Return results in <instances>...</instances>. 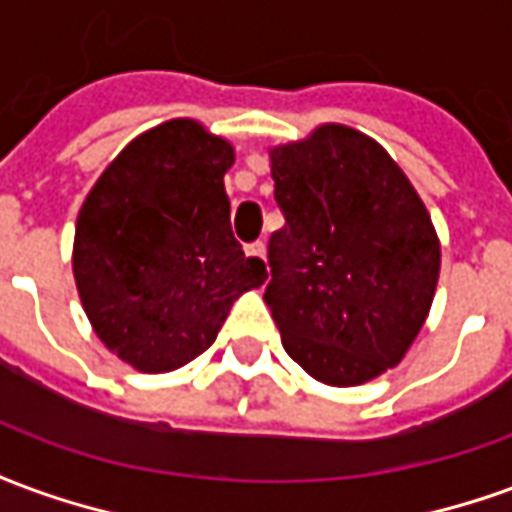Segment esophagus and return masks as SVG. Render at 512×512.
Here are the masks:
<instances>
[{
    "label": "esophagus",
    "instance_id": "1",
    "mask_svg": "<svg viewBox=\"0 0 512 512\" xmlns=\"http://www.w3.org/2000/svg\"><path fill=\"white\" fill-rule=\"evenodd\" d=\"M246 255L266 257V244H263V241H255V244H249V246H246Z\"/></svg>",
    "mask_w": 512,
    "mask_h": 512
}]
</instances>
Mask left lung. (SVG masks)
I'll use <instances>...</instances> for the list:
<instances>
[{
	"label": "left lung",
	"mask_w": 512,
	"mask_h": 512,
	"mask_svg": "<svg viewBox=\"0 0 512 512\" xmlns=\"http://www.w3.org/2000/svg\"><path fill=\"white\" fill-rule=\"evenodd\" d=\"M285 227L268 241L266 304L293 362L356 386L406 356L428 318L441 249L430 213L376 139L321 126L271 150Z\"/></svg>",
	"instance_id": "8db88e82"
}]
</instances>
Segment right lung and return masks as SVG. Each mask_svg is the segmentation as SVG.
Here are the masks:
<instances>
[{
    "mask_svg": "<svg viewBox=\"0 0 512 512\" xmlns=\"http://www.w3.org/2000/svg\"><path fill=\"white\" fill-rule=\"evenodd\" d=\"M233 145L194 120L150 128L104 169L73 241V277L101 343L142 373L208 351L233 301L268 271L230 227Z\"/></svg>",
    "mask_w": 512,
    "mask_h": 512,
    "instance_id": "add662e5",
    "label": "right lung"
}]
</instances>
